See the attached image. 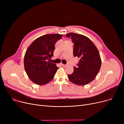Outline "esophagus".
<instances>
[{
  "label": "esophagus",
  "mask_w": 124,
  "mask_h": 124,
  "mask_svg": "<svg viewBox=\"0 0 124 124\" xmlns=\"http://www.w3.org/2000/svg\"><path fill=\"white\" fill-rule=\"evenodd\" d=\"M61 65L63 67H66L67 66V65H65V64H61Z\"/></svg>",
  "instance_id": "esophagus-1"
}]
</instances>
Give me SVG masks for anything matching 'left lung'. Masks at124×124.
<instances>
[{"instance_id": "8db88e82", "label": "left lung", "mask_w": 124, "mask_h": 124, "mask_svg": "<svg viewBox=\"0 0 124 124\" xmlns=\"http://www.w3.org/2000/svg\"><path fill=\"white\" fill-rule=\"evenodd\" d=\"M71 37L74 44L73 55L80 59L73 72L68 75L69 80L79 85H84L92 82L99 72L101 61L99 52L90 39L74 32L66 35Z\"/></svg>"}]
</instances>
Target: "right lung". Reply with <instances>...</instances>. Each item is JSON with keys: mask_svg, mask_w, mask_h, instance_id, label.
Returning a JSON list of instances; mask_svg holds the SVG:
<instances>
[{"mask_svg": "<svg viewBox=\"0 0 124 124\" xmlns=\"http://www.w3.org/2000/svg\"><path fill=\"white\" fill-rule=\"evenodd\" d=\"M62 35L47 34L39 37L26 51L24 69L30 79L36 84L45 85L53 79L59 68L48 60L53 56L56 43Z\"/></svg>", "mask_w": 124, "mask_h": 124, "instance_id": "obj_1", "label": "right lung"}]
</instances>
